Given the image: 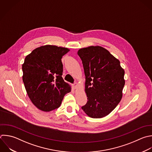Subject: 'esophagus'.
Here are the masks:
<instances>
[{"mask_svg":"<svg viewBox=\"0 0 152 152\" xmlns=\"http://www.w3.org/2000/svg\"><path fill=\"white\" fill-rule=\"evenodd\" d=\"M77 86H78V84H77V83H75V84H72V87H73V88H77Z\"/></svg>","mask_w":152,"mask_h":152,"instance_id":"obj_1","label":"esophagus"}]
</instances>
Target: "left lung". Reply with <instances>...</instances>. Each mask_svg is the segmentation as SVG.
Masks as SVG:
<instances>
[{
	"label": "left lung",
	"instance_id": "1",
	"mask_svg": "<svg viewBox=\"0 0 152 152\" xmlns=\"http://www.w3.org/2000/svg\"><path fill=\"white\" fill-rule=\"evenodd\" d=\"M77 53L84 68L88 100L81 108L91 118L104 117L122 99L124 70L119 61L101 46L80 49Z\"/></svg>",
	"mask_w": 152,
	"mask_h": 152
}]
</instances>
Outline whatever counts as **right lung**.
Here are the masks:
<instances>
[{
	"label": "right lung",
	"mask_w": 152,
	"mask_h": 152,
	"mask_svg": "<svg viewBox=\"0 0 152 152\" xmlns=\"http://www.w3.org/2000/svg\"><path fill=\"white\" fill-rule=\"evenodd\" d=\"M69 49L53 45L36 48L23 64V80L32 103L40 110L49 112L58 108L71 86L62 77V56Z\"/></svg>",
	"instance_id": "right-lung-1"
}]
</instances>
